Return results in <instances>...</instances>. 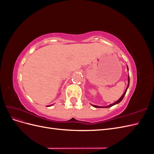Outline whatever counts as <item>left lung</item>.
I'll return each mask as SVG.
<instances>
[{
  "label": "left lung",
  "instance_id": "left-lung-1",
  "mask_svg": "<svg viewBox=\"0 0 154 154\" xmlns=\"http://www.w3.org/2000/svg\"><path fill=\"white\" fill-rule=\"evenodd\" d=\"M127 69H128V67H127ZM129 83H130V78H129V76H128V86H127V88H126V90H125V92L123 93V94L122 95V96L120 98H119L117 101H116L115 103H112V104H110V105H109V106H96V105H92V106H94V107H96V108H99V107H101V108H102V107H103V108H108V107H110V106H113V105H116V104H118V103H119V102L123 99V97H124V96H125V94H126V92H127V88H128V86H129Z\"/></svg>",
  "mask_w": 154,
  "mask_h": 154
}]
</instances>
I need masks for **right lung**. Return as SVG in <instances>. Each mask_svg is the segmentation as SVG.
Returning a JSON list of instances; mask_svg holds the SVG:
<instances>
[{"instance_id":"1","label":"right lung","mask_w":154,"mask_h":154,"mask_svg":"<svg viewBox=\"0 0 154 154\" xmlns=\"http://www.w3.org/2000/svg\"><path fill=\"white\" fill-rule=\"evenodd\" d=\"M51 106V105H49V106Z\"/></svg>"}]
</instances>
